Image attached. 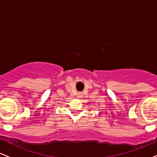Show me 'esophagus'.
I'll return each mask as SVG.
<instances>
[{"label": "esophagus", "mask_w": 157, "mask_h": 157, "mask_svg": "<svg viewBox=\"0 0 157 157\" xmlns=\"http://www.w3.org/2000/svg\"><path fill=\"white\" fill-rule=\"evenodd\" d=\"M79 95H80V94H79Z\"/></svg>", "instance_id": "34e87169"}]
</instances>
